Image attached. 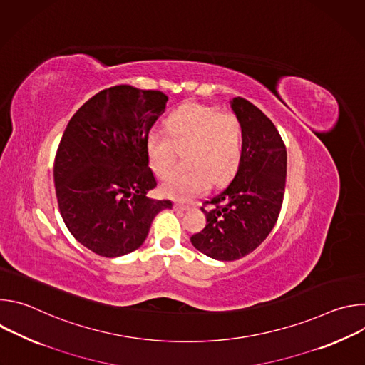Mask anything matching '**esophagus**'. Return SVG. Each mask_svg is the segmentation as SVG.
<instances>
[{
	"label": "esophagus",
	"mask_w": 365,
	"mask_h": 365,
	"mask_svg": "<svg viewBox=\"0 0 365 365\" xmlns=\"http://www.w3.org/2000/svg\"><path fill=\"white\" fill-rule=\"evenodd\" d=\"M175 210H176L178 212H186V211H189V210H190V206H187V205H180V203H176V205H175Z\"/></svg>",
	"instance_id": "esophagus-1"
}]
</instances>
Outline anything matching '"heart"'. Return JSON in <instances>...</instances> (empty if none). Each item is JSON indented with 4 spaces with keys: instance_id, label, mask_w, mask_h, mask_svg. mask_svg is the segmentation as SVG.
<instances>
[{
    "instance_id": "1",
    "label": "heart",
    "mask_w": 365,
    "mask_h": 365,
    "mask_svg": "<svg viewBox=\"0 0 365 365\" xmlns=\"http://www.w3.org/2000/svg\"><path fill=\"white\" fill-rule=\"evenodd\" d=\"M185 150L189 170L169 176L162 185L163 195L175 200H190L210 189L212 182L224 185L235 176L244 153L238 117L189 102L169 114L165 133L151 131L145 140L148 165L159 178L172 172L178 151Z\"/></svg>"
}]
</instances>
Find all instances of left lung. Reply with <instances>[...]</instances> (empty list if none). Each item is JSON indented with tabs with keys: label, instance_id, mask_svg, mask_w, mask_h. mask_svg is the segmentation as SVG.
I'll use <instances>...</instances> for the list:
<instances>
[{
	"label": "left lung",
	"instance_id": "left-lung-1",
	"mask_svg": "<svg viewBox=\"0 0 365 365\" xmlns=\"http://www.w3.org/2000/svg\"><path fill=\"white\" fill-rule=\"evenodd\" d=\"M232 113L242 125V162L232 182L207 199L205 228L190 242L205 255L234 262L262 244L277 222L286 183L287 153L274 124L251 102L235 96Z\"/></svg>",
	"mask_w": 365,
	"mask_h": 365
}]
</instances>
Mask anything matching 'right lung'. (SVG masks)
I'll return each mask as SVG.
<instances>
[{
	"label": "right lung",
	"mask_w": 365,
	"mask_h": 365,
	"mask_svg": "<svg viewBox=\"0 0 365 365\" xmlns=\"http://www.w3.org/2000/svg\"><path fill=\"white\" fill-rule=\"evenodd\" d=\"M166 102L160 91L113 86L88 99L63 133L53 168L59 211L71 234L98 255L133 252L154 217L173 207L147 197L158 182L145 140Z\"/></svg>",
	"instance_id": "add662e5"
}]
</instances>
